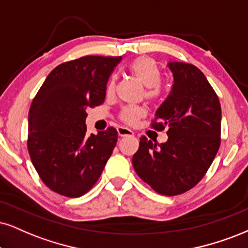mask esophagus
<instances>
[{
    "label": "esophagus",
    "instance_id": "esophagus-1",
    "mask_svg": "<svg viewBox=\"0 0 248 248\" xmlns=\"http://www.w3.org/2000/svg\"><path fill=\"white\" fill-rule=\"evenodd\" d=\"M117 132H118L119 137H132L133 136V131L127 129V127H124V126L117 127Z\"/></svg>",
    "mask_w": 248,
    "mask_h": 248
}]
</instances>
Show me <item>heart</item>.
Instances as JSON below:
<instances>
[{
	"label": "heart",
	"mask_w": 248,
	"mask_h": 248,
	"mask_svg": "<svg viewBox=\"0 0 248 248\" xmlns=\"http://www.w3.org/2000/svg\"><path fill=\"white\" fill-rule=\"evenodd\" d=\"M130 72L136 77L140 82H142L147 88L146 91V96L149 100H155L158 96L160 90H158V84L161 80V75L158 71L156 64L154 60L148 56L137 57L131 62L129 66ZM116 78L111 77L107 84V93L111 94L115 91ZM145 115V109L138 106H129L125 107L122 110L119 117L123 122L127 124H134L140 117Z\"/></svg>",
	"instance_id": "heart-1"
}]
</instances>
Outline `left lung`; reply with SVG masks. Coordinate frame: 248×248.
<instances>
[{
  "instance_id": "obj_1",
  "label": "left lung",
  "mask_w": 248,
  "mask_h": 248,
  "mask_svg": "<svg viewBox=\"0 0 248 248\" xmlns=\"http://www.w3.org/2000/svg\"><path fill=\"white\" fill-rule=\"evenodd\" d=\"M173 85L155 112L153 129L168 127L158 145L146 137L132 157L137 175L162 195L188 191L202 179L221 145V105L215 91L197 66L170 62Z\"/></svg>"
}]
</instances>
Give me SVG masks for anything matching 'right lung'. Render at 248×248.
<instances>
[{"mask_svg": "<svg viewBox=\"0 0 248 248\" xmlns=\"http://www.w3.org/2000/svg\"><path fill=\"white\" fill-rule=\"evenodd\" d=\"M122 56H84L51 71L31 105L27 148L40 178L69 198L87 193L114 151L118 133L108 127L87 136V108L106 99L107 82Z\"/></svg>", "mask_w": 248, "mask_h": 248, "instance_id": "add662e5", "label": "right lung"}]
</instances>
